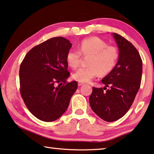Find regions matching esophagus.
Here are the masks:
<instances>
[{"label":"esophagus","mask_w":154,"mask_h":154,"mask_svg":"<svg viewBox=\"0 0 154 154\" xmlns=\"http://www.w3.org/2000/svg\"><path fill=\"white\" fill-rule=\"evenodd\" d=\"M84 83H82V82H78V86H82V85H84Z\"/></svg>","instance_id":"obj_1"}]
</instances>
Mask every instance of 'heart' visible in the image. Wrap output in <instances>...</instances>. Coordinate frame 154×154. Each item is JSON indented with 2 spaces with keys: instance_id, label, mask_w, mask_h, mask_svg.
I'll return each instance as SVG.
<instances>
[{
  "instance_id": "b5f03b06",
  "label": "heart",
  "mask_w": 154,
  "mask_h": 154,
  "mask_svg": "<svg viewBox=\"0 0 154 154\" xmlns=\"http://www.w3.org/2000/svg\"><path fill=\"white\" fill-rule=\"evenodd\" d=\"M82 55L89 56L88 66L81 68L72 75V78L79 82H88L93 78L110 73L118 63L119 50L116 46L108 45V42L99 37H90L81 41L79 49L70 48L66 54V62L72 68L79 66Z\"/></svg>"
}]
</instances>
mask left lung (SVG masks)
Returning <instances> with one entry per match:
<instances>
[{
  "mask_svg": "<svg viewBox=\"0 0 154 154\" xmlns=\"http://www.w3.org/2000/svg\"><path fill=\"white\" fill-rule=\"evenodd\" d=\"M113 35L119 49L118 63L102 79L106 86L92 88L89 98L93 112L108 122L122 118L130 109L140 88L143 71L142 59L135 46L118 33Z\"/></svg>",
  "mask_w": 154,
  "mask_h": 154,
  "instance_id": "obj_1",
  "label": "left lung"
}]
</instances>
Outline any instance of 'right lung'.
Masks as SVG:
<instances>
[{
	"label": "right lung",
	"mask_w": 154,
	"mask_h": 154,
	"mask_svg": "<svg viewBox=\"0 0 154 154\" xmlns=\"http://www.w3.org/2000/svg\"><path fill=\"white\" fill-rule=\"evenodd\" d=\"M71 46L63 37L48 39L31 48L20 64L21 97L31 113L42 121L59 119L77 88L76 81H66L70 75L66 54Z\"/></svg>",
	"instance_id": "1"
}]
</instances>
